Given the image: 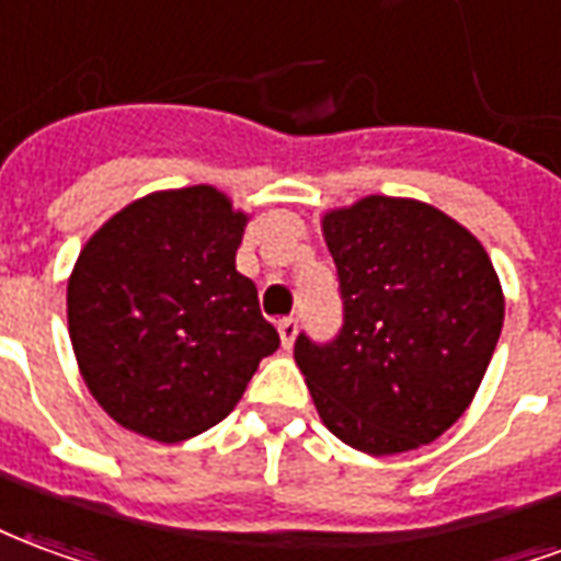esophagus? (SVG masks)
Returning <instances> with one entry per match:
<instances>
[{"label":"esophagus","mask_w":561,"mask_h":561,"mask_svg":"<svg viewBox=\"0 0 561 561\" xmlns=\"http://www.w3.org/2000/svg\"><path fill=\"white\" fill-rule=\"evenodd\" d=\"M277 334H280L284 350H293V343H296V334H298V322L293 320V317H286V320L277 322Z\"/></svg>","instance_id":"34e87169"}]
</instances>
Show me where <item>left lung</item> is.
Returning <instances> with one entry per match:
<instances>
[{
    "label": "left lung",
    "mask_w": 561,
    "mask_h": 561,
    "mask_svg": "<svg viewBox=\"0 0 561 561\" xmlns=\"http://www.w3.org/2000/svg\"><path fill=\"white\" fill-rule=\"evenodd\" d=\"M343 296L329 346L298 334L322 424L370 457L439 439L476 398L505 320L484 244L431 203L362 196L322 215Z\"/></svg>",
    "instance_id": "1"
}]
</instances>
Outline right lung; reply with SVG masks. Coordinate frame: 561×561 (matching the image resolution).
Here are the masks:
<instances>
[{
    "label": "right lung",
    "mask_w": 561,
    "mask_h": 561,
    "mask_svg": "<svg viewBox=\"0 0 561 561\" xmlns=\"http://www.w3.org/2000/svg\"><path fill=\"white\" fill-rule=\"evenodd\" d=\"M251 215L215 185L170 187L104 220L68 277V334L85 388L125 431L179 445L236 410L280 346L236 272Z\"/></svg>",
    "instance_id": "add662e5"
}]
</instances>
